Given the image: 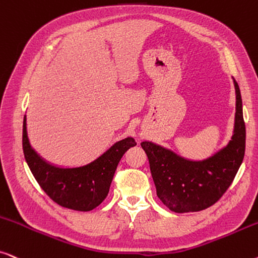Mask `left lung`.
<instances>
[{
  "mask_svg": "<svg viewBox=\"0 0 258 258\" xmlns=\"http://www.w3.org/2000/svg\"><path fill=\"white\" fill-rule=\"evenodd\" d=\"M235 130L231 141L204 161H189L152 142L141 146L149 160L159 199L178 213L198 212L212 206L226 192L244 159L245 123L237 82Z\"/></svg>",
  "mask_w": 258,
  "mask_h": 258,
  "instance_id": "8db88e82",
  "label": "left lung"
}]
</instances>
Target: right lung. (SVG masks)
<instances>
[{
  "mask_svg": "<svg viewBox=\"0 0 258 258\" xmlns=\"http://www.w3.org/2000/svg\"><path fill=\"white\" fill-rule=\"evenodd\" d=\"M136 146L133 137L116 142L95 161L77 168H59L40 158L29 145L23 118L22 148L29 169L40 187L58 205L76 211H91L106 198L113 174L123 154Z\"/></svg>",
  "mask_w": 258,
  "mask_h": 258,
  "instance_id": "right-lung-1",
  "label": "right lung"
}]
</instances>
